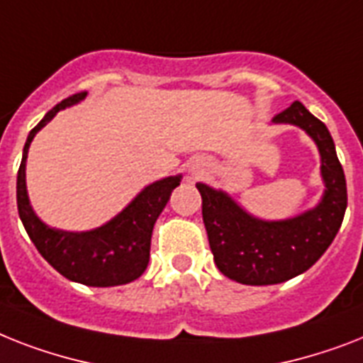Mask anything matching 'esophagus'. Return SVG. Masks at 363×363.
I'll return each mask as SVG.
<instances>
[{
  "label": "esophagus",
  "instance_id": "obj_1",
  "mask_svg": "<svg viewBox=\"0 0 363 363\" xmlns=\"http://www.w3.org/2000/svg\"><path fill=\"white\" fill-rule=\"evenodd\" d=\"M205 167H207V162H205V160H196V162H194V164H191V167H190L191 175H199V173L205 172Z\"/></svg>",
  "mask_w": 363,
  "mask_h": 363
}]
</instances>
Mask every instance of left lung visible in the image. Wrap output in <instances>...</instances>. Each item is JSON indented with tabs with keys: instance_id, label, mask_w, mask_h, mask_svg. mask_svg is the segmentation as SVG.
Here are the masks:
<instances>
[{
	"instance_id": "1",
	"label": "left lung",
	"mask_w": 363,
	"mask_h": 363,
	"mask_svg": "<svg viewBox=\"0 0 363 363\" xmlns=\"http://www.w3.org/2000/svg\"><path fill=\"white\" fill-rule=\"evenodd\" d=\"M274 123L300 126L319 147L325 194L317 207L267 222L248 214L223 190L196 184L214 263L223 276L244 285L281 284L313 267L340 231L347 208L343 167L325 123L298 100L279 111Z\"/></svg>"
}]
</instances>
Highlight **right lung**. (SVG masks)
I'll use <instances>...</instances> for the list:
<instances>
[{
  "mask_svg": "<svg viewBox=\"0 0 363 363\" xmlns=\"http://www.w3.org/2000/svg\"><path fill=\"white\" fill-rule=\"evenodd\" d=\"M87 93H76L61 100L29 132L23 145L22 164L16 177V203L23 228L38 253L70 281L89 287H113L138 279L145 272L151 255V235L155 222L169 201L172 191L181 184V175L166 177L145 186L128 203V207L110 222L84 233L48 228L29 205L26 188V160L35 134L65 110L84 100Z\"/></svg>",
  "mask_w": 363,
  "mask_h": 363,
  "instance_id": "add662e5",
  "label": "right lung"
}]
</instances>
